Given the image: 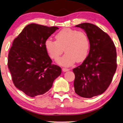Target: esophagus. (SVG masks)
<instances>
[{"label":"esophagus","mask_w":123,"mask_h":123,"mask_svg":"<svg viewBox=\"0 0 123 123\" xmlns=\"http://www.w3.org/2000/svg\"><path fill=\"white\" fill-rule=\"evenodd\" d=\"M69 70H70L69 69H68V68H62V70H63V72H64L69 71Z\"/></svg>","instance_id":"1"}]
</instances>
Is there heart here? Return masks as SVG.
<instances>
[{
    "label": "heart",
    "instance_id": "b5f03b06",
    "mask_svg": "<svg viewBox=\"0 0 123 123\" xmlns=\"http://www.w3.org/2000/svg\"><path fill=\"white\" fill-rule=\"evenodd\" d=\"M56 41L51 39L46 40L45 46L52 59L58 60V64L63 66H70L74 63L83 61L88 55L90 42L86 35L83 32L77 31L70 28H64L57 33Z\"/></svg>",
    "mask_w": 123,
    "mask_h": 123
}]
</instances>
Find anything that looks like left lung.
Listing matches in <instances>:
<instances>
[{
  "label": "left lung",
  "mask_w": 123,
  "mask_h": 123,
  "mask_svg": "<svg viewBox=\"0 0 123 123\" xmlns=\"http://www.w3.org/2000/svg\"><path fill=\"white\" fill-rule=\"evenodd\" d=\"M75 27L85 30L90 41V52L80 66L74 68L75 92L91 98L103 93L112 80L117 68V51L110 37L98 27L83 23Z\"/></svg>",
  "instance_id": "8db88e82"
}]
</instances>
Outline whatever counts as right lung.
<instances>
[{"instance_id":"right-lung-1","label":"right lung","mask_w":123,"mask_h":123,"mask_svg":"<svg viewBox=\"0 0 123 123\" xmlns=\"http://www.w3.org/2000/svg\"><path fill=\"white\" fill-rule=\"evenodd\" d=\"M58 29L31 23L13 42L8 54V68L15 86L28 96L46 93L61 74V68L52 64L45 46L46 40Z\"/></svg>"}]
</instances>
